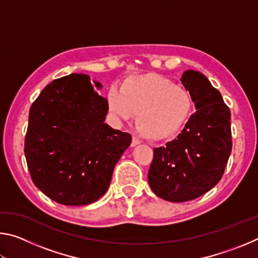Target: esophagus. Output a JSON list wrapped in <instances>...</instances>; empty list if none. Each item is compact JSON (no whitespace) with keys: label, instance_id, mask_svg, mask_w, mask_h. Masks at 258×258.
<instances>
[{"label":"esophagus","instance_id":"esophagus-1","mask_svg":"<svg viewBox=\"0 0 258 258\" xmlns=\"http://www.w3.org/2000/svg\"><path fill=\"white\" fill-rule=\"evenodd\" d=\"M138 145H140V140H139L138 138L133 137V139H132V143H131V146H132V147H135V146H138Z\"/></svg>","mask_w":258,"mask_h":258}]
</instances>
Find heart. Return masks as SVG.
I'll return each mask as SVG.
<instances>
[{"label": "heart", "instance_id": "b5f03b06", "mask_svg": "<svg viewBox=\"0 0 258 258\" xmlns=\"http://www.w3.org/2000/svg\"><path fill=\"white\" fill-rule=\"evenodd\" d=\"M107 99L109 110L120 119L131 120L137 113L139 131L152 140L176 135L194 111L189 90L157 74L130 78Z\"/></svg>", "mask_w": 258, "mask_h": 258}]
</instances>
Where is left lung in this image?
Segmentation results:
<instances>
[{"label":"left lung","mask_w":258,"mask_h":258,"mask_svg":"<svg viewBox=\"0 0 258 258\" xmlns=\"http://www.w3.org/2000/svg\"><path fill=\"white\" fill-rule=\"evenodd\" d=\"M181 82L197 110L176 139L155 148L148 173L155 195L172 203L189 202L215 186L232 150L231 112L220 91L196 71L183 73Z\"/></svg>","instance_id":"1"}]
</instances>
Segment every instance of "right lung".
Wrapping results in <instances>:
<instances>
[{
    "instance_id": "right-lung-1",
    "label": "right lung",
    "mask_w": 258,
    "mask_h": 258,
    "mask_svg": "<svg viewBox=\"0 0 258 258\" xmlns=\"http://www.w3.org/2000/svg\"><path fill=\"white\" fill-rule=\"evenodd\" d=\"M97 89L101 84L94 81ZM106 98L85 74L52 81L29 110L25 157L34 184L55 203L97 202L132 137L104 123Z\"/></svg>"
}]
</instances>
